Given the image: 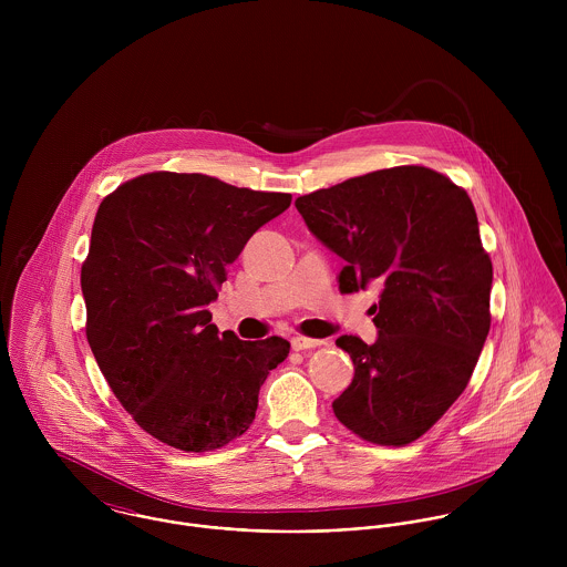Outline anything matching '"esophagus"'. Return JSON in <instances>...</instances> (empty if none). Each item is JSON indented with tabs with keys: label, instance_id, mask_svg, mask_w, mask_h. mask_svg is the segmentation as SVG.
I'll return each mask as SVG.
<instances>
[{
	"label": "esophagus",
	"instance_id": "obj_1",
	"mask_svg": "<svg viewBox=\"0 0 567 567\" xmlns=\"http://www.w3.org/2000/svg\"><path fill=\"white\" fill-rule=\"evenodd\" d=\"M290 344H292V349H295V351H308V349L321 347V344H324V340H317V338H306V336H295V338L290 340Z\"/></svg>",
	"mask_w": 567,
	"mask_h": 567
}]
</instances>
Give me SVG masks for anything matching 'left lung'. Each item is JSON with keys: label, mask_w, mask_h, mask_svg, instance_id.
<instances>
[{"label": "left lung", "mask_w": 567, "mask_h": 567, "mask_svg": "<svg viewBox=\"0 0 567 567\" xmlns=\"http://www.w3.org/2000/svg\"><path fill=\"white\" fill-rule=\"evenodd\" d=\"M308 229L344 259L340 292L380 284L378 340L340 336L353 382L338 421L375 445L423 436L467 389L491 327V257L472 198L445 174L398 165L295 200Z\"/></svg>", "instance_id": "8db88e82"}]
</instances>
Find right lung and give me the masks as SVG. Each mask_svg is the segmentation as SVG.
Returning <instances> with one entry per match:
<instances>
[{
  "label": "right lung",
  "mask_w": 567,
  "mask_h": 567,
  "mask_svg": "<svg viewBox=\"0 0 567 567\" xmlns=\"http://www.w3.org/2000/svg\"><path fill=\"white\" fill-rule=\"evenodd\" d=\"M290 200L162 169L100 203L81 268L86 340L117 402L165 445L214 452L243 436L259 386L288 358L279 336L220 333L207 306L244 244Z\"/></svg>",
  "instance_id": "1"
}]
</instances>
